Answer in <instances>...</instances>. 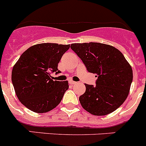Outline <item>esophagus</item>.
Masks as SVG:
<instances>
[{"label":"esophagus","mask_w":146,"mask_h":146,"mask_svg":"<svg viewBox=\"0 0 146 146\" xmlns=\"http://www.w3.org/2000/svg\"><path fill=\"white\" fill-rule=\"evenodd\" d=\"M77 83V82H75V81H72V80H70L69 81V84L71 85H74Z\"/></svg>","instance_id":"34e87169"}]
</instances>
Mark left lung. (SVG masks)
Instances as JSON below:
<instances>
[{
  "mask_svg": "<svg viewBox=\"0 0 146 146\" xmlns=\"http://www.w3.org/2000/svg\"><path fill=\"white\" fill-rule=\"evenodd\" d=\"M72 49L89 72L97 77L96 85L85 84L79 98L86 111L105 115L118 109L128 96L133 74L123 55L113 46L96 42L72 44Z\"/></svg>",
  "mask_w": 146,
  "mask_h": 146,
  "instance_id": "1",
  "label": "left lung"
}]
</instances>
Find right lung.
Instances as JSON below:
<instances>
[{
  "label": "right lung",
  "instance_id": "right-lung-1",
  "mask_svg": "<svg viewBox=\"0 0 146 146\" xmlns=\"http://www.w3.org/2000/svg\"><path fill=\"white\" fill-rule=\"evenodd\" d=\"M70 45L43 43L23 52L13 67L11 81L20 102L35 113L50 111L60 102L69 88L67 81L53 80L58 64Z\"/></svg>",
  "mask_w": 146,
  "mask_h": 146
}]
</instances>
